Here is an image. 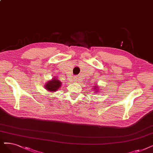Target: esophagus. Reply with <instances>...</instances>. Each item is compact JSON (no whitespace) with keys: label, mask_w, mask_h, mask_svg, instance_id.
<instances>
[{"label":"esophagus","mask_w":153,"mask_h":153,"mask_svg":"<svg viewBox=\"0 0 153 153\" xmlns=\"http://www.w3.org/2000/svg\"><path fill=\"white\" fill-rule=\"evenodd\" d=\"M77 79H78V78H77V77H74V80H75V82H76Z\"/></svg>","instance_id":"obj_1"}]
</instances>
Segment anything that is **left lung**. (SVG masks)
<instances>
[{
	"mask_svg": "<svg viewBox=\"0 0 153 153\" xmlns=\"http://www.w3.org/2000/svg\"><path fill=\"white\" fill-rule=\"evenodd\" d=\"M93 90H94V91H95V93H96V92H98V91H99V86H98L97 85H95V86H94V88H93Z\"/></svg>",
	"mask_w": 153,
	"mask_h": 153,
	"instance_id": "left-lung-1",
	"label": "left lung"
}]
</instances>
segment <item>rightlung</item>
<instances>
[{
    "mask_svg": "<svg viewBox=\"0 0 153 153\" xmlns=\"http://www.w3.org/2000/svg\"><path fill=\"white\" fill-rule=\"evenodd\" d=\"M62 82L56 77H53L52 80L48 81L45 85V88L50 92H55L62 87Z\"/></svg>",
    "mask_w": 153,
    "mask_h": 153,
    "instance_id": "obj_1",
    "label": "right lung"
}]
</instances>
